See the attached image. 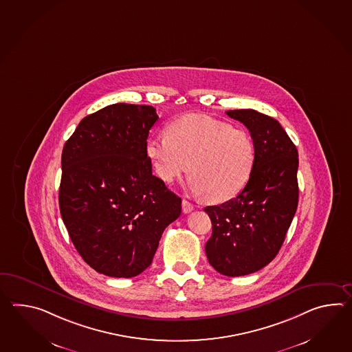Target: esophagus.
<instances>
[{"instance_id":"esophagus-1","label":"esophagus","mask_w":352,"mask_h":352,"mask_svg":"<svg viewBox=\"0 0 352 352\" xmlns=\"http://www.w3.org/2000/svg\"><path fill=\"white\" fill-rule=\"evenodd\" d=\"M182 208H183L184 213H189V212H192L195 210V206L190 204V202L186 201V199H183V201H182Z\"/></svg>"}]
</instances>
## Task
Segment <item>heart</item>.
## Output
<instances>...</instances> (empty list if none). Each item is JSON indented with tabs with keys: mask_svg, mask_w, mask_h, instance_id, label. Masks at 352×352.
<instances>
[{
	"mask_svg": "<svg viewBox=\"0 0 352 352\" xmlns=\"http://www.w3.org/2000/svg\"><path fill=\"white\" fill-rule=\"evenodd\" d=\"M166 135H154L146 142L153 169L166 184L189 170L190 190L207 195L212 204L231 201L248 186L256 146L246 130L208 116L187 115L168 126Z\"/></svg>",
	"mask_w": 352,
	"mask_h": 352,
	"instance_id": "obj_1",
	"label": "heart"
}]
</instances>
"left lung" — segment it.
Here are the masks:
<instances>
[{
    "label": "left lung",
    "instance_id": "obj_1",
    "mask_svg": "<svg viewBox=\"0 0 352 352\" xmlns=\"http://www.w3.org/2000/svg\"><path fill=\"white\" fill-rule=\"evenodd\" d=\"M227 115L243 122L256 146L248 186L234 199L208 206L207 258L219 273L241 276L267 265L280 250L298 207V150L280 124L255 109Z\"/></svg>",
    "mask_w": 352,
    "mask_h": 352
}]
</instances>
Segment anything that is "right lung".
<instances>
[{"label":"right lung","mask_w":352,"mask_h":352,"mask_svg":"<svg viewBox=\"0 0 352 352\" xmlns=\"http://www.w3.org/2000/svg\"><path fill=\"white\" fill-rule=\"evenodd\" d=\"M157 118L153 106L109 104L83 118L63 148V222L79 255L107 276L142 273L182 212L146 154Z\"/></svg>","instance_id":"1"}]
</instances>
